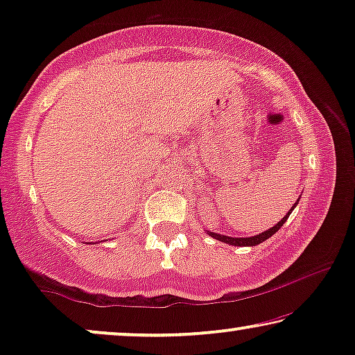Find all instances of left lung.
Wrapping results in <instances>:
<instances>
[{
    "label": "left lung",
    "instance_id": "left-lung-1",
    "mask_svg": "<svg viewBox=\"0 0 355 355\" xmlns=\"http://www.w3.org/2000/svg\"><path fill=\"white\" fill-rule=\"evenodd\" d=\"M295 203H299V198H297V202ZM295 207V205H294ZM294 207L291 208V210L288 211V215H286L283 220H281L279 223H276V225L273 226V227H270V230H266V231H263V232H260V234H257V236H252V237H230V236H223V234H216V232H210V231H207L208 232V236H211V237H215L216 241H221V242H226V244H230V245H249V247H252V245H259V244H261V242L263 241H266L268 239V237H271L275 234L276 231L279 230L281 226L284 225L286 223V220H288L289 218V215L291 213H293V210H294Z\"/></svg>",
    "mask_w": 355,
    "mask_h": 355
}]
</instances>
